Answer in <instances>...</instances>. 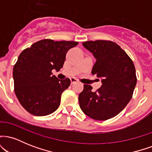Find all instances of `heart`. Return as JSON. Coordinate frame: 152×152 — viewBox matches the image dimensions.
<instances>
[{
	"mask_svg": "<svg viewBox=\"0 0 152 152\" xmlns=\"http://www.w3.org/2000/svg\"><path fill=\"white\" fill-rule=\"evenodd\" d=\"M85 61L87 62V63H89V61H90V58L88 57V58H86V59H85Z\"/></svg>",
	"mask_w": 152,
	"mask_h": 152,
	"instance_id": "b5f03b06",
	"label": "heart"
}]
</instances>
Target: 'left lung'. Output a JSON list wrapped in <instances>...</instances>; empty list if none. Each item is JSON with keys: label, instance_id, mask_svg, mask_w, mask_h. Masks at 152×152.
<instances>
[{"label": "left lung", "instance_id": "8db88e82", "mask_svg": "<svg viewBox=\"0 0 152 152\" xmlns=\"http://www.w3.org/2000/svg\"><path fill=\"white\" fill-rule=\"evenodd\" d=\"M76 41L44 39L34 43L18 56L13 70L14 91L28 112L37 116L49 115L60 106L63 92L70 86V79L53 74L63 67L68 50Z\"/></svg>", "mask_w": 152, "mask_h": 152}]
</instances>
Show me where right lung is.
Instances as JSON below:
<instances>
[{
    "label": "right lung",
    "instance_id": "add662e5",
    "mask_svg": "<svg viewBox=\"0 0 152 152\" xmlns=\"http://www.w3.org/2000/svg\"><path fill=\"white\" fill-rule=\"evenodd\" d=\"M96 58L91 74L102 78L99 88L84 85L78 96L85 114L99 121L114 117L132 99L137 84L134 63L116 43L99 40L83 44Z\"/></svg>",
    "mask_w": 152,
    "mask_h": 152
}]
</instances>
